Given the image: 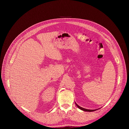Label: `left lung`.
I'll use <instances>...</instances> for the list:
<instances>
[{
  "label": "left lung",
  "instance_id": "8db88e82",
  "mask_svg": "<svg viewBox=\"0 0 129 129\" xmlns=\"http://www.w3.org/2000/svg\"><path fill=\"white\" fill-rule=\"evenodd\" d=\"M77 105V104H76ZM77 106H78V107L79 108V109H80L81 110H83V111H94V110H87V109H83V108H81V107H80L78 105H77Z\"/></svg>",
  "mask_w": 129,
  "mask_h": 129
}]
</instances>
